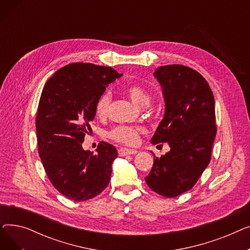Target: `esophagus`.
I'll use <instances>...</instances> for the list:
<instances>
[{
    "label": "esophagus",
    "instance_id": "obj_1",
    "mask_svg": "<svg viewBox=\"0 0 250 250\" xmlns=\"http://www.w3.org/2000/svg\"><path fill=\"white\" fill-rule=\"evenodd\" d=\"M137 150L134 149H126V148H122L118 150V155L120 156H126V155H135L137 154Z\"/></svg>",
    "mask_w": 250,
    "mask_h": 250
}]
</instances>
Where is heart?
I'll use <instances>...</instances> for the list:
<instances>
[{
	"label": "heart",
	"instance_id": "1",
	"mask_svg": "<svg viewBox=\"0 0 250 250\" xmlns=\"http://www.w3.org/2000/svg\"><path fill=\"white\" fill-rule=\"evenodd\" d=\"M125 94L128 98L133 101L136 106L140 108H145L150 104V94L149 92L139 84H132L128 85L125 89ZM111 101V96L108 92L101 94L95 103V113L98 117L103 118L107 115L108 107ZM142 128L140 127H133V126H124L118 125L113 127L108 132V137L117 142L125 144V145L133 146L139 141L140 135L142 134Z\"/></svg>",
	"mask_w": 250,
	"mask_h": 250
}]
</instances>
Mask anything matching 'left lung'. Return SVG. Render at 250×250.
I'll return each instance as SVG.
<instances>
[{
	"mask_svg": "<svg viewBox=\"0 0 250 250\" xmlns=\"http://www.w3.org/2000/svg\"><path fill=\"white\" fill-rule=\"evenodd\" d=\"M154 76L163 89L165 114L151 142H166L170 151L154 157L145 180L155 192L175 198L195 185L211 161L215 99L206 79L187 65H162Z\"/></svg>",
	"mask_w": 250,
	"mask_h": 250,
	"instance_id": "8db88e82",
	"label": "left lung"
}]
</instances>
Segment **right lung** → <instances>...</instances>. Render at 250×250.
<instances>
[{
	"label": "right lung",
	"instance_id": "add662e5",
	"mask_svg": "<svg viewBox=\"0 0 250 250\" xmlns=\"http://www.w3.org/2000/svg\"><path fill=\"white\" fill-rule=\"evenodd\" d=\"M111 67L89 62L64 65L45 83L38 103V154L50 182L62 195L83 202L108 186L116 149L100 142L97 153L82 148L95 117V103L122 77Z\"/></svg>",
	"mask_w": 250,
	"mask_h": 250
}]
</instances>
